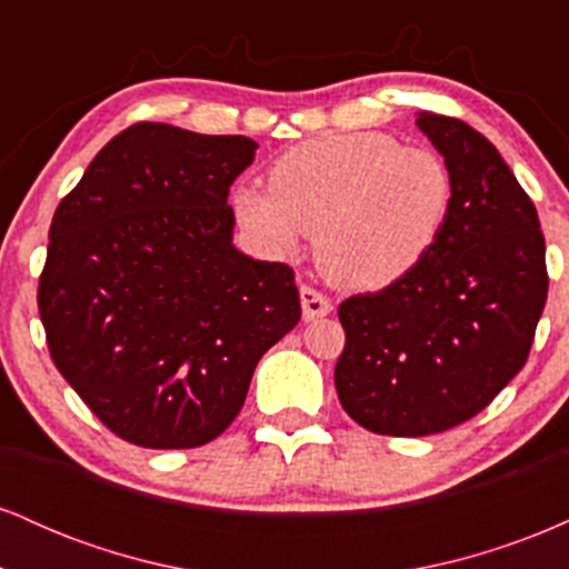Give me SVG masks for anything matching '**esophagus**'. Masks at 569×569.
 <instances>
[{"label":"esophagus","instance_id":"1","mask_svg":"<svg viewBox=\"0 0 569 569\" xmlns=\"http://www.w3.org/2000/svg\"><path fill=\"white\" fill-rule=\"evenodd\" d=\"M299 299H302V318L305 321H318V318L329 316L331 312V302L326 293H321L312 286H302L299 289Z\"/></svg>","mask_w":569,"mask_h":569}]
</instances>
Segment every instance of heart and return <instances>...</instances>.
<instances>
[{
    "label": "heart",
    "instance_id": "heart-1",
    "mask_svg": "<svg viewBox=\"0 0 569 569\" xmlns=\"http://www.w3.org/2000/svg\"><path fill=\"white\" fill-rule=\"evenodd\" d=\"M447 162L380 130L310 139L272 162L270 189L232 194L238 227L264 253H289L316 234L321 270L345 289L371 291L409 276L449 219Z\"/></svg>",
    "mask_w": 569,
    "mask_h": 569
}]
</instances>
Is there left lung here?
<instances>
[{"mask_svg":"<svg viewBox=\"0 0 569 569\" xmlns=\"http://www.w3.org/2000/svg\"><path fill=\"white\" fill-rule=\"evenodd\" d=\"M417 128L455 181L449 219L409 276L339 305L342 409L380 436H430L471 420L519 375L546 307L538 211L498 149L462 120Z\"/></svg>","mask_w":569,"mask_h":569,"instance_id":"8db88e82","label":"left lung"}]
</instances>
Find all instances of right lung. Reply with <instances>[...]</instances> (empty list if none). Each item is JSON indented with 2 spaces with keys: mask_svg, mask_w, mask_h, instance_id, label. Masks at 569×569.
Returning a JSON list of instances; mask_svg holds the SVG:
<instances>
[{
  "mask_svg": "<svg viewBox=\"0 0 569 569\" xmlns=\"http://www.w3.org/2000/svg\"><path fill=\"white\" fill-rule=\"evenodd\" d=\"M246 136L136 122L50 224L39 318L53 363L112 433L147 449L213 441L253 369L302 318L293 270L232 246Z\"/></svg>",
  "mask_w": 569,
  "mask_h": 569,
  "instance_id": "add662e5",
  "label": "right lung"
}]
</instances>
